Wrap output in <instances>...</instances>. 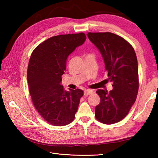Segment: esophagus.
Here are the masks:
<instances>
[{"label":"esophagus","mask_w":158,"mask_h":158,"mask_svg":"<svg viewBox=\"0 0 158 158\" xmlns=\"http://www.w3.org/2000/svg\"><path fill=\"white\" fill-rule=\"evenodd\" d=\"M92 93H93V91H92V90L86 89V90H85V91H84V96L90 95V94H92Z\"/></svg>","instance_id":"esophagus-1"}]
</instances>
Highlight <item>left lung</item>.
<instances>
[{
	"mask_svg": "<svg viewBox=\"0 0 158 158\" xmlns=\"http://www.w3.org/2000/svg\"><path fill=\"white\" fill-rule=\"evenodd\" d=\"M89 41L102 55L108 79L113 89L96 91L100 102L95 108V117L105 124L120 122L135 102L139 91L138 62L130 43L111 32H88Z\"/></svg>",
	"mask_w": 158,
	"mask_h": 158,
	"instance_id": "8db88e82",
	"label": "left lung"
}]
</instances>
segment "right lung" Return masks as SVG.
Masks as SVG:
<instances>
[{"label": "right lung", "mask_w": 158, "mask_h": 158, "mask_svg": "<svg viewBox=\"0 0 158 158\" xmlns=\"http://www.w3.org/2000/svg\"><path fill=\"white\" fill-rule=\"evenodd\" d=\"M84 33L54 36L32 53L27 78L32 100L40 115L52 125L65 126L75 117L83 90L66 91L61 85L67 58L84 43Z\"/></svg>", "instance_id": "right-lung-1"}]
</instances>
